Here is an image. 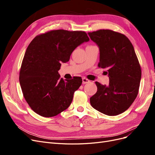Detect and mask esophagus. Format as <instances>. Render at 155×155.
Listing matches in <instances>:
<instances>
[{
    "mask_svg": "<svg viewBox=\"0 0 155 155\" xmlns=\"http://www.w3.org/2000/svg\"><path fill=\"white\" fill-rule=\"evenodd\" d=\"M82 81H83V82H82L83 84H86V83H88L90 82V81H89L88 79L85 78H83L82 79Z\"/></svg>",
    "mask_w": 155,
    "mask_h": 155,
    "instance_id": "34e87169",
    "label": "esophagus"
}]
</instances>
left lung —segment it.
I'll return each instance as SVG.
<instances>
[{
    "label": "left lung",
    "mask_w": 155,
    "mask_h": 155,
    "mask_svg": "<svg viewBox=\"0 0 155 155\" xmlns=\"http://www.w3.org/2000/svg\"><path fill=\"white\" fill-rule=\"evenodd\" d=\"M100 50L98 67L106 69L109 85L96 82L97 92L90 98L92 107L108 116L127 110L137 97L142 71L132 43L124 34L110 30L89 32Z\"/></svg>",
    "instance_id": "left-lung-1"
}]
</instances>
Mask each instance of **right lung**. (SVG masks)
Masks as SVG:
<instances>
[{
	"mask_svg": "<svg viewBox=\"0 0 155 155\" xmlns=\"http://www.w3.org/2000/svg\"><path fill=\"white\" fill-rule=\"evenodd\" d=\"M88 41L85 31L64 30L46 32L31 41L22 60L19 82L26 102L37 114L55 116L71 104L82 79L64 80L58 70L78 46Z\"/></svg>",
	"mask_w": 155,
	"mask_h": 155,
	"instance_id": "add662e5",
	"label": "right lung"
}]
</instances>
